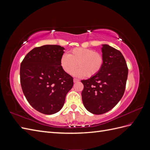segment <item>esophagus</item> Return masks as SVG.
Segmentation results:
<instances>
[{
    "label": "esophagus",
    "instance_id": "obj_1",
    "mask_svg": "<svg viewBox=\"0 0 150 150\" xmlns=\"http://www.w3.org/2000/svg\"><path fill=\"white\" fill-rule=\"evenodd\" d=\"M73 81H74V83H78V82H79V79H76V78H74V80H73Z\"/></svg>",
    "mask_w": 150,
    "mask_h": 150
}]
</instances>
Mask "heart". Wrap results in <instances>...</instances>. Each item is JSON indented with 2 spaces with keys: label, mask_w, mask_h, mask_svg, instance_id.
<instances>
[{
  "label": "heart",
  "mask_w": 150,
  "mask_h": 150,
  "mask_svg": "<svg viewBox=\"0 0 150 150\" xmlns=\"http://www.w3.org/2000/svg\"><path fill=\"white\" fill-rule=\"evenodd\" d=\"M104 59L101 54L90 49L77 47L72 49L69 55L61 56L60 64L66 73L71 74L77 67L79 69L74 74L76 76H86L88 78L98 74L102 69Z\"/></svg>",
  "instance_id": "1"
}]
</instances>
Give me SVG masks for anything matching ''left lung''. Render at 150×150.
Wrapping results in <instances>:
<instances>
[{
	"mask_svg": "<svg viewBox=\"0 0 150 150\" xmlns=\"http://www.w3.org/2000/svg\"><path fill=\"white\" fill-rule=\"evenodd\" d=\"M101 48L104 63L100 72L82 80L81 93L84 107L94 115H101L114 108L123 96L128 69L121 52L108 44Z\"/></svg>",
	"mask_w": 150,
	"mask_h": 150,
	"instance_id": "obj_1",
	"label": "left lung"
}]
</instances>
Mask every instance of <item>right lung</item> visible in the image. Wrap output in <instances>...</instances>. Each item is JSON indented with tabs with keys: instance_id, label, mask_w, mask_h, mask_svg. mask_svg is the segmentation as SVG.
<instances>
[{
	"instance_id": "right-lung-1",
	"label": "right lung",
	"mask_w": 150,
	"mask_h": 150,
	"mask_svg": "<svg viewBox=\"0 0 150 150\" xmlns=\"http://www.w3.org/2000/svg\"><path fill=\"white\" fill-rule=\"evenodd\" d=\"M64 50L58 45L35 47L21 62L22 91L32 107L45 115L59 111L73 86V78L60 64Z\"/></svg>"
}]
</instances>
